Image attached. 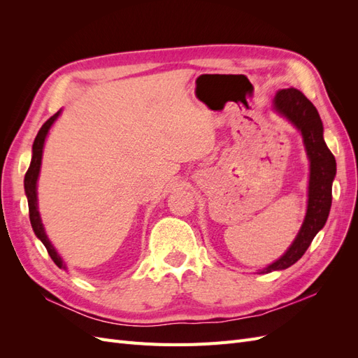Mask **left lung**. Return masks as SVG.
I'll use <instances>...</instances> for the list:
<instances>
[{
    "mask_svg": "<svg viewBox=\"0 0 358 358\" xmlns=\"http://www.w3.org/2000/svg\"><path fill=\"white\" fill-rule=\"evenodd\" d=\"M275 109L287 116L303 136L310 159L309 201L305 222L288 251L262 273L282 270L294 264L306 252L313 237L322 229L331 208V183L336 175V159L322 138L321 117L305 95L294 88L279 91L275 96Z\"/></svg>",
    "mask_w": 358,
    "mask_h": 358,
    "instance_id": "left-lung-1",
    "label": "left lung"
}]
</instances>
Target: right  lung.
<instances>
[{
  "mask_svg": "<svg viewBox=\"0 0 358 358\" xmlns=\"http://www.w3.org/2000/svg\"><path fill=\"white\" fill-rule=\"evenodd\" d=\"M59 112H57L53 116H50L48 121L41 125V128L38 129V133L36 136L34 140V145H32V159H31V164L29 169L25 175V180H24V185H25V192H27V197H28V208H29V221L32 225V230H34L36 236L38 239L43 242V245L46 246L48 252L50 255V258L53 259V263H55L58 267L66 268V266L62 264V259L58 255V252L55 251V248L52 246V243L49 242L48 236L45 233V229H43V224L40 220V215H38V208H37V179H38V173H40V166H41V154H43V145H45V138L48 136V131L50 125L53 124V121L58 117Z\"/></svg>",
  "mask_w": 358,
  "mask_h": 358,
  "instance_id": "right-lung-1",
  "label": "right lung"
}]
</instances>
